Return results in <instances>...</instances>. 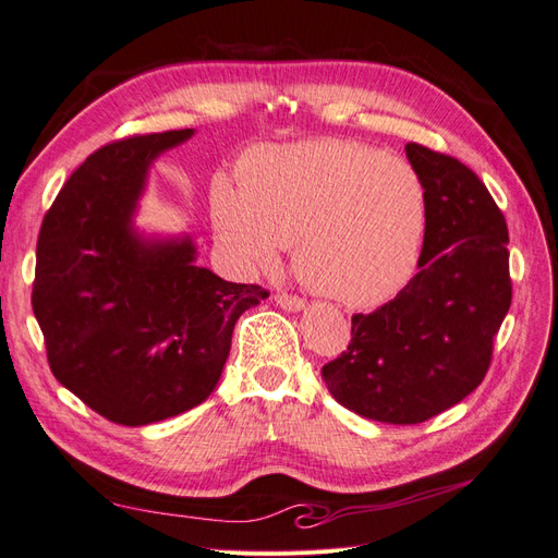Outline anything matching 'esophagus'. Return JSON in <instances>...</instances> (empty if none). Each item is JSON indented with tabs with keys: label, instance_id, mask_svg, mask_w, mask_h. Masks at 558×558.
<instances>
[{
	"label": "esophagus",
	"instance_id": "34e87169",
	"mask_svg": "<svg viewBox=\"0 0 558 558\" xmlns=\"http://www.w3.org/2000/svg\"><path fill=\"white\" fill-rule=\"evenodd\" d=\"M275 302H277L281 310H289V312H302V310H305V300L295 298V295H289V293H277Z\"/></svg>",
	"mask_w": 558,
	"mask_h": 558
}]
</instances>
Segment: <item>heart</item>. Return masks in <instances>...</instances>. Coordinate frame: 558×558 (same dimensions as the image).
Segmentation results:
<instances>
[{
    "label": "heart",
    "mask_w": 558,
    "mask_h": 558,
    "mask_svg": "<svg viewBox=\"0 0 558 558\" xmlns=\"http://www.w3.org/2000/svg\"><path fill=\"white\" fill-rule=\"evenodd\" d=\"M214 221L240 263L272 265L293 244V267L310 289L373 307L416 275L430 195L408 160L359 142L316 140L256 150L240 185H216Z\"/></svg>",
    "instance_id": "heart-1"
}]
</instances>
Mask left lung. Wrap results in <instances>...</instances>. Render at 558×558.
<instances>
[{"label":"left lung","mask_w":558,"mask_h":558,"mask_svg":"<svg viewBox=\"0 0 558 558\" xmlns=\"http://www.w3.org/2000/svg\"><path fill=\"white\" fill-rule=\"evenodd\" d=\"M428 185L430 226L418 272L373 314L351 316V342L324 365L330 396L381 424H421L482 384L512 302L508 226L463 162L408 144Z\"/></svg>","instance_id":"8db88e82"}]
</instances>
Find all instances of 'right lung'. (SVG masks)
Masks as SVG:
<instances>
[{
    "label": "right lung",
    "mask_w": 558,
    "mask_h": 558,
    "mask_svg": "<svg viewBox=\"0 0 558 558\" xmlns=\"http://www.w3.org/2000/svg\"><path fill=\"white\" fill-rule=\"evenodd\" d=\"M195 134L113 142L83 162L48 209L32 310L56 379L121 426L205 402L221 379L238 318L267 298L197 265L185 234L134 223L158 156Z\"/></svg>",
    "instance_id": "right-lung-1"
}]
</instances>
